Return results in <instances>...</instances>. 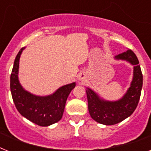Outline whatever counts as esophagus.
Here are the masks:
<instances>
[{
  "label": "esophagus",
  "instance_id": "34e87169",
  "mask_svg": "<svg viewBox=\"0 0 151 151\" xmlns=\"http://www.w3.org/2000/svg\"><path fill=\"white\" fill-rule=\"evenodd\" d=\"M85 78V74L84 73H79V75H78V79L80 81H84Z\"/></svg>",
  "mask_w": 151,
  "mask_h": 151
}]
</instances>
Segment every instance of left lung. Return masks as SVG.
<instances>
[{
  "instance_id": "8db88e82",
  "label": "left lung",
  "mask_w": 151,
  "mask_h": 151,
  "mask_svg": "<svg viewBox=\"0 0 151 151\" xmlns=\"http://www.w3.org/2000/svg\"><path fill=\"white\" fill-rule=\"evenodd\" d=\"M116 60H124L133 66V77L130 87L123 96L116 101L105 100L96 92L87 88L86 94L88 111L93 120L105 125H113L124 121L135 111L140 98L143 87V74L137 57L129 49L114 57Z\"/></svg>"
}]
</instances>
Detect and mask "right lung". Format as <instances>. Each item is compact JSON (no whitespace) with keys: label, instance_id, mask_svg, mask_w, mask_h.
Wrapping results in <instances>:
<instances>
[{"label":"right lung","instance_id":"1","mask_svg":"<svg viewBox=\"0 0 151 151\" xmlns=\"http://www.w3.org/2000/svg\"><path fill=\"white\" fill-rule=\"evenodd\" d=\"M25 48L15 57L10 78V88L15 107L27 119L40 126H49L60 121L63 114L66 99L75 88L76 82L63 85L51 95L41 96L23 88L19 80V59Z\"/></svg>","mask_w":151,"mask_h":151}]
</instances>
